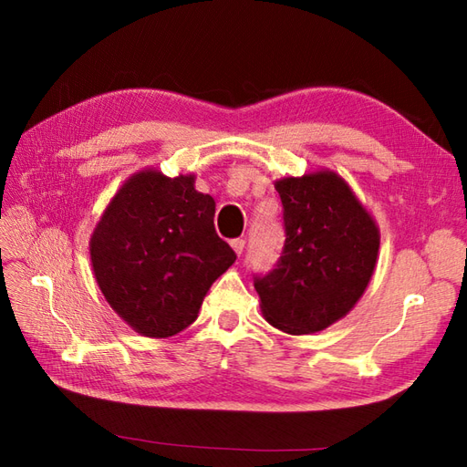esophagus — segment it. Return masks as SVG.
<instances>
[{
	"instance_id": "esophagus-1",
	"label": "esophagus",
	"mask_w": 467,
	"mask_h": 467,
	"mask_svg": "<svg viewBox=\"0 0 467 467\" xmlns=\"http://www.w3.org/2000/svg\"><path fill=\"white\" fill-rule=\"evenodd\" d=\"M231 246H233V251H234L236 254H241V253L244 251V239H233V241H231Z\"/></svg>"
}]
</instances>
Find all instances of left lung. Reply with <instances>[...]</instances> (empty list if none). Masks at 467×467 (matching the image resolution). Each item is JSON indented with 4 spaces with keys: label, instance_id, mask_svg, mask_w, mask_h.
Listing matches in <instances>:
<instances>
[{
    "label": "left lung",
    "instance_id": "left-lung-1",
    "mask_svg": "<svg viewBox=\"0 0 467 467\" xmlns=\"http://www.w3.org/2000/svg\"><path fill=\"white\" fill-rule=\"evenodd\" d=\"M285 246L254 276L265 319L291 335L323 331L361 299L375 271L379 228L339 174L319 171L275 182Z\"/></svg>",
    "mask_w": 467,
    "mask_h": 467
}]
</instances>
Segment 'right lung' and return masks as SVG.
Masks as SVG:
<instances>
[{
    "mask_svg": "<svg viewBox=\"0 0 467 467\" xmlns=\"http://www.w3.org/2000/svg\"><path fill=\"white\" fill-rule=\"evenodd\" d=\"M213 196L194 174L142 171L128 178L90 239L106 301L136 333L172 337L194 323L211 285L236 261L214 231Z\"/></svg>",
    "mask_w": 467,
    "mask_h": 467,
    "instance_id": "obj_1",
    "label": "right lung"
}]
</instances>
